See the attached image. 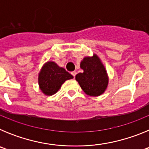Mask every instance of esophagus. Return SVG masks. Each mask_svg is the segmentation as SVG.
<instances>
[{
	"label": "esophagus",
	"mask_w": 149,
	"mask_h": 149,
	"mask_svg": "<svg viewBox=\"0 0 149 149\" xmlns=\"http://www.w3.org/2000/svg\"><path fill=\"white\" fill-rule=\"evenodd\" d=\"M76 74H77V72H74H74H72V75L74 77H75Z\"/></svg>",
	"instance_id": "1"
}]
</instances>
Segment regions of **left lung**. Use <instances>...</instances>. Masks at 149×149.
Instances as JSON below:
<instances>
[{"mask_svg":"<svg viewBox=\"0 0 149 149\" xmlns=\"http://www.w3.org/2000/svg\"><path fill=\"white\" fill-rule=\"evenodd\" d=\"M83 73L76 75V81L86 94L98 96L104 93L108 84L107 72L103 64L95 54L85 57L81 63Z\"/></svg>","mask_w":149,"mask_h":149,"instance_id":"1","label":"left lung"}]
</instances>
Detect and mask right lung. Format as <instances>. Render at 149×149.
Listing matches in <instances>:
<instances>
[{
  "label": "right lung",
  "mask_w": 149,
  "mask_h": 149,
  "mask_svg": "<svg viewBox=\"0 0 149 149\" xmlns=\"http://www.w3.org/2000/svg\"><path fill=\"white\" fill-rule=\"evenodd\" d=\"M73 78L65 68L59 67L54 62L45 64L39 75V85L41 90L47 95L55 94L66 80Z\"/></svg>",
  "instance_id": "right-lung-1"
}]
</instances>
